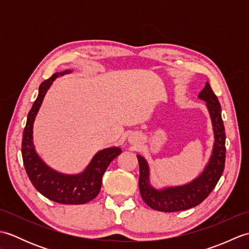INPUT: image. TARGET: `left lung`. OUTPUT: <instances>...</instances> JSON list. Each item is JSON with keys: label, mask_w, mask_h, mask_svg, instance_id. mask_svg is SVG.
Segmentation results:
<instances>
[{"label": "left lung", "mask_w": 249, "mask_h": 249, "mask_svg": "<svg viewBox=\"0 0 249 249\" xmlns=\"http://www.w3.org/2000/svg\"><path fill=\"white\" fill-rule=\"evenodd\" d=\"M198 98L205 102L214 133L212 154L197 178L183 185L156 188L150 181V166L145 158L137 155L139 161V189L141 197L151 209L160 212H178L200 204L214 189L223 174L226 158V133L221 119L218 98L210 83L206 82Z\"/></svg>", "instance_id": "left-lung-1"}]
</instances>
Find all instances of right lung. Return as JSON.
<instances>
[{"instance_id": "right-lung-1", "label": "right lung", "mask_w": 249, "mask_h": 249, "mask_svg": "<svg viewBox=\"0 0 249 249\" xmlns=\"http://www.w3.org/2000/svg\"><path fill=\"white\" fill-rule=\"evenodd\" d=\"M71 72V70L55 72L39 86L38 95L28 114L21 153L30 181L41 195L57 203L83 204L93 200L99 194L106 169L116 156L121 154L122 150L119 146L100 150L93 156L82 172L66 174L47 165L36 152L33 141L34 122L47 92L57 77Z\"/></svg>"}]
</instances>
